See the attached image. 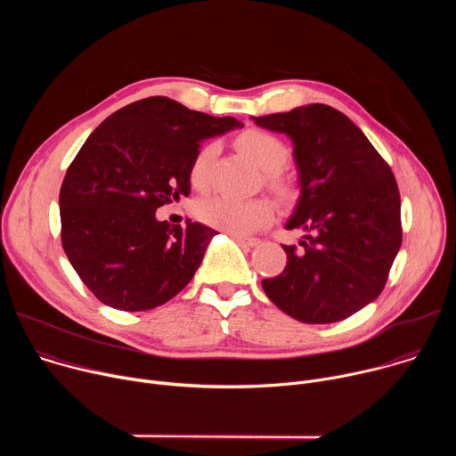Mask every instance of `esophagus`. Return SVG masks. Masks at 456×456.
<instances>
[{
    "instance_id": "esophagus-1",
    "label": "esophagus",
    "mask_w": 456,
    "mask_h": 456,
    "mask_svg": "<svg viewBox=\"0 0 456 456\" xmlns=\"http://www.w3.org/2000/svg\"><path fill=\"white\" fill-rule=\"evenodd\" d=\"M232 240H236L238 243L241 245H247V247H256L259 245V240L257 238H247V236H240V234H231Z\"/></svg>"
}]
</instances>
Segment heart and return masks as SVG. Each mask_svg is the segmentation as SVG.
<instances>
[{
	"label": "heart",
	"instance_id": "b5f03b06",
	"mask_svg": "<svg viewBox=\"0 0 456 456\" xmlns=\"http://www.w3.org/2000/svg\"><path fill=\"white\" fill-rule=\"evenodd\" d=\"M236 146L245 153L259 169L265 171L267 180L278 187H285V180L280 173V167L287 162L289 150L285 142L265 132V129L250 127L238 135ZM216 155V144H206L197 155H194L189 167V180L192 187L206 189L209 182V166ZM199 216L208 225L220 229L229 234H250L257 229L271 224L276 216V206L269 199H250L238 200L229 197H215L200 204Z\"/></svg>",
	"mask_w": 456,
	"mask_h": 456
}]
</instances>
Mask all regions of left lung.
I'll return each mask as SVG.
<instances>
[{
    "label": "left lung",
    "instance_id": "8db88e82",
    "mask_svg": "<svg viewBox=\"0 0 456 456\" xmlns=\"http://www.w3.org/2000/svg\"><path fill=\"white\" fill-rule=\"evenodd\" d=\"M294 146L299 199L287 229L306 234L283 245L287 267L262 281L287 315L310 324L346 319L382 292L403 243L395 176L361 129L327 104L252 117Z\"/></svg>",
    "mask_w": 456,
    "mask_h": 456
}]
</instances>
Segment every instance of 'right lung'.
I'll return each instance as SVG.
<instances>
[{"label": "right lung", "instance_id": "right-lung-1", "mask_svg": "<svg viewBox=\"0 0 456 456\" xmlns=\"http://www.w3.org/2000/svg\"><path fill=\"white\" fill-rule=\"evenodd\" d=\"M241 126L148 97L94 129L64 175L59 208L62 248L101 303L151 310L192 280L218 232L191 220L169 225L155 213L189 194L200 142Z\"/></svg>", "mask_w": 456, "mask_h": 456}]
</instances>
